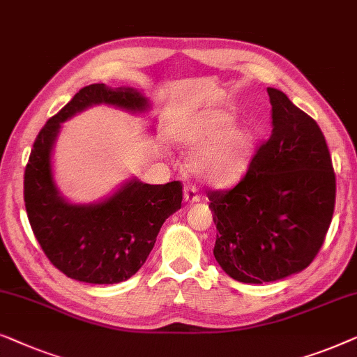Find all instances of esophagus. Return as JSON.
<instances>
[{
  "instance_id": "obj_1",
  "label": "esophagus",
  "mask_w": 357,
  "mask_h": 357,
  "mask_svg": "<svg viewBox=\"0 0 357 357\" xmlns=\"http://www.w3.org/2000/svg\"><path fill=\"white\" fill-rule=\"evenodd\" d=\"M184 200L189 204H194V202H199L200 200V194L197 192V189H195V185H185L184 188Z\"/></svg>"
}]
</instances>
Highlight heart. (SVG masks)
<instances>
[{
  "instance_id": "b5f03b06",
  "label": "heart",
  "mask_w": 357,
  "mask_h": 357,
  "mask_svg": "<svg viewBox=\"0 0 357 357\" xmlns=\"http://www.w3.org/2000/svg\"><path fill=\"white\" fill-rule=\"evenodd\" d=\"M234 113L227 108L204 109L185 118L173 130L183 147H197L189 167L213 185H229L248 172L255 150V132L243 123H233Z\"/></svg>"
}]
</instances>
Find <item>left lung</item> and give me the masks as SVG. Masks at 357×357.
Listing matches in <instances>:
<instances>
[{
	"mask_svg": "<svg viewBox=\"0 0 357 357\" xmlns=\"http://www.w3.org/2000/svg\"><path fill=\"white\" fill-rule=\"evenodd\" d=\"M272 134L229 190H210L213 255L241 283L298 273L319 254L335 210L336 179L319 124L278 89H267Z\"/></svg>",
	"mask_w": 357,
	"mask_h": 357,
	"instance_id": "1",
	"label": "left lung"
}]
</instances>
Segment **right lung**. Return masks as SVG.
Listing matches in <instances>:
<instances>
[{
	"label": "right lung",
	"mask_w": 357,
	"mask_h": 357,
	"mask_svg": "<svg viewBox=\"0 0 357 357\" xmlns=\"http://www.w3.org/2000/svg\"><path fill=\"white\" fill-rule=\"evenodd\" d=\"M102 103L130 113L150 108L149 100L130 87L92 84L80 89L35 139L24 174V200L35 238L59 272L84 283L113 284L145 264L165 220L181 208L183 184H145L134 178L102 202H68L53 176L54 142L61 123Z\"/></svg>",
	"instance_id": "add662e5"
}]
</instances>
